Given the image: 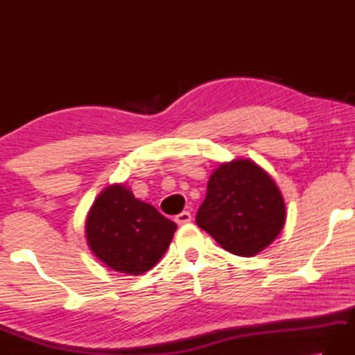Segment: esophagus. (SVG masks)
Listing matches in <instances>:
<instances>
[{
	"label": "esophagus",
	"mask_w": 355,
	"mask_h": 355,
	"mask_svg": "<svg viewBox=\"0 0 355 355\" xmlns=\"http://www.w3.org/2000/svg\"><path fill=\"white\" fill-rule=\"evenodd\" d=\"M191 218H192L191 212L189 211H183V212H180L178 216H175V222L178 225H184V223H189Z\"/></svg>",
	"instance_id": "obj_1"
}]
</instances>
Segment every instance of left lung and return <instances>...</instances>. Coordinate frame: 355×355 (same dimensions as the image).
<instances>
[{
    "label": "left lung",
    "mask_w": 355,
    "mask_h": 355,
    "mask_svg": "<svg viewBox=\"0 0 355 355\" xmlns=\"http://www.w3.org/2000/svg\"><path fill=\"white\" fill-rule=\"evenodd\" d=\"M196 222L222 248L250 257L278 237L286 223V203L261 166L233 159L212 172Z\"/></svg>",
    "instance_id": "8db88e82"
}]
</instances>
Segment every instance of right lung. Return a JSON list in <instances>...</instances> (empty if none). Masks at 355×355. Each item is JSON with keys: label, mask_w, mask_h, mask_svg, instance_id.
Wrapping results in <instances>:
<instances>
[{"label": "right lung", "mask_w": 355, "mask_h": 355, "mask_svg": "<svg viewBox=\"0 0 355 355\" xmlns=\"http://www.w3.org/2000/svg\"><path fill=\"white\" fill-rule=\"evenodd\" d=\"M177 225L152 205L135 198L125 184H112L94 200L87 216L89 250L114 272L141 275L169 248Z\"/></svg>", "instance_id": "right-lung-1"}]
</instances>
